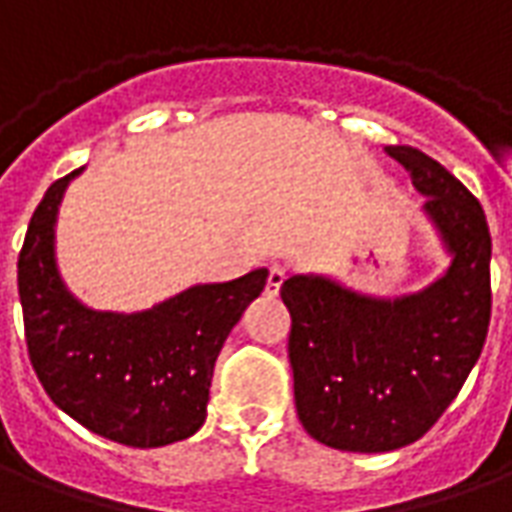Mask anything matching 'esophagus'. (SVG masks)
Listing matches in <instances>:
<instances>
[{
	"label": "esophagus",
	"mask_w": 512,
	"mask_h": 512,
	"mask_svg": "<svg viewBox=\"0 0 512 512\" xmlns=\"http://www.w3.org/2000/svg\"><path fill=\"white\" fill-rule=\"evenodd\" d=\"M282 282H285V271L279 266L268 268V279H266V293L268 296H277L279 288H282Z\"/></svg>",
	"instance_id": "34e87169"
}]
</instances>
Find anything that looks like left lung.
<instances>
[{
    "label": "left lung",
    "mask_w": 512,
    "mask_h": 512,
    "mask_svg": "<svg viewBox=\"0 0 512 512\" xmlns=\"http://www.w3.org/2000/svg\"><path fill=\"white\" fill-rule=\"evenodd\" d=\"M422 191L450 266L419 293L378 299L318 274L282 282L288 356L304 430L345 452L400 450L447 411L491 321V233L483 205L439 161L389 145Z\"/></svg>",
    "instance_id": "left-lung-1"
}]
</instances>
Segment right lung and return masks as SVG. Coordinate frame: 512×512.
I'll return each instance as SVG.
<instances>
[{
    "mask_svg": "<svg viewBox=\"0 0 512 512\" xmlns=\"http://www.w3.org/2000/svg\"><path fill=\"white\" fill-rule=\"evenodd\" d=\"M79 172L51 183L18 255L29 362L54 406L104 439L126 447L189 439L205 422L216 356L268 271L194 285L131 315L84 307L54 257L57 211Z\"/></svg>",
    "mask_w": 512,
    "mask_h": 512,
    "instance_id": "add662e5",
    "label": "right lung"
}]
</instances>
